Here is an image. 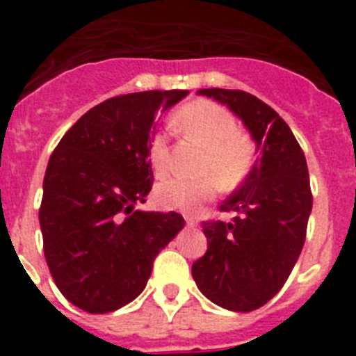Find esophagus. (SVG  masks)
<instances>
[{
    "label": "esophagus",
    "instance_id": "esophagus-1",
    "mask_svg": "<svg viewBox=\"0 0 356 356\" xmlns=\"http://www.w3.org/2000/svg\"><path fill=\"white\" fill-rule=\"evenodd\" d=\"M185 221H187L188 228H196V226H197V221L194 219V217H185Z\"/></svg>",
    "mask_w": 356,
    "mask_h": 356
}]
</instances>
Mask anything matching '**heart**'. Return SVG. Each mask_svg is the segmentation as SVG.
<instances>
[{"mask_svg": "<svg viewBox=\"0 0 356 356\" xmlns=\"http://www.w3.org/2000/svg\"><path fill=\"white\" fill-rule=\"evenodd\" d=\"M175 124L187 137L207 147L201 171L216 175L221 187H237L250 175L254 162V144L238 130L237 119L225 106L212 102L188 103L176 114ZM149 159L156 175H163L169 169V146L163 135H156L151 140ZM215 179L168 178L156 187V200L165 209L196 210L216 194Z\"/></svg>", "mask_w": 356, "mask_h": 356, "instance_id": "obj_1", "label": "heart"}]
</instances>
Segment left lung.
Returning a JSON list of instances; mask_svg holds the SVG:
<instances>
[{
    "mask_svg": "<svg viewBox=\"0 0 356 356\" xmlns=\"http://www.w3.org/2000/svg\"><path fill=\"white\" fill-rule=\"evenodd\" d=\"M197 94L241 119L259 159L222 201L221 210L234 212V221L203 222L209 248L193 264V278L212 303L251 312L278 294L303 250L312 212L307 160L287 122L257 96L229 89Z\"/></svg>",
    "mask_w": 356,
    "mask_h": 356,
    "instance_id": "8db88e82",
    "label": "left lung"
}]
</instances>
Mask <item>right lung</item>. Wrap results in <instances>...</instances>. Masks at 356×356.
<instances>
[{
  "instance_id": "right-lung-1",
  "label": "right lung",
  "mask_w": 356,
  "mask_h": 356,
  "mask_svg": "<svg viewBox=\"0 0 356 356\" xmlns=\"http://www.w3.org/2000/svg\"><path fill=\"white\" fill-rule=\"evenodd\" d=\"M188 90L110 97L81 115L53 151L39 221L56 287L89 314L114 312L146 287L155 257L184 228L176 212H144L159 110Z\"/></svg>"
}]
</instances>
